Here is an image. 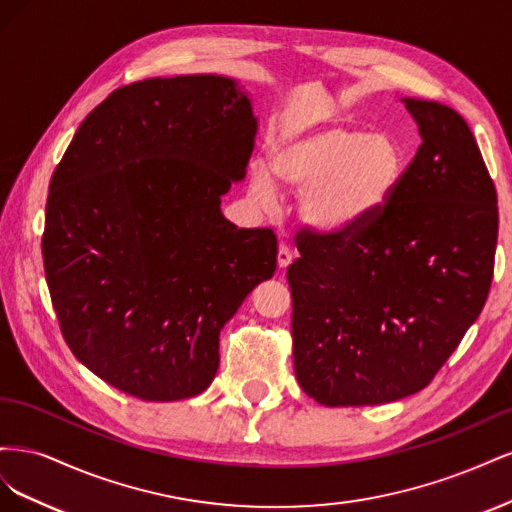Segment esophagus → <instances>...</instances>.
<instances>
[{"label":"esophagus","instance_id":"1","mask_svg":"<svg viewBox=\"0 0 512 512\" xmlns=\"http://www.w3.org/2000/svg\"><path fill=\"white\" fill-rule=\"evenodd\" d=\"M292 262V250L288 243H280V250H277V265H280L282 269H286Z\"/></svg>","mask_w":512,"mask_h":512}]
</instances>
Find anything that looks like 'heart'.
<instances>
[{"mask_svg": "<svg viewBox=\"0 0 512 512\" xmlns=\"http://www.w3.org/2000/svg\"><path fill=\"white\" fill-rule=\"evenodd\" d=\"M404 170L406 153L393 134L339 121L277 143L271 170L252 166L250 194L269 205L277 183L305 190L307 222L335 232L378 211L397 190Z\"/></svg>", "mask_w": 512, "mask_h": 512, "instance_id": "heart-1", "label": "heart"}]
</instances>
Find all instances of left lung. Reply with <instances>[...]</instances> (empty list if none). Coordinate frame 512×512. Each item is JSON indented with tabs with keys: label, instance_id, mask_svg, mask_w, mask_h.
Listing matches in <instances>:
<instances>
[{
	"label": "left lung",
	"instance_id": "obj_1",
	"mask_svg": "<svg viewBox=\"0 0 512 512\" xmlns=\"http://www.w3.org/2000/svg\"><path fill=\"white\" fill-rule=\"evenodd\" d=\"M423 143L363 222L303 230L288 267L292 359L324 406H376L433 380L478 318L493 280L498 194L451 106L404 98Z\"/></svg>",
	"mask_w": 512,
	"mask_h": 512
}]
</instances>
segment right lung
<instances>
[{
  "mask_svg": "<svg viewBox=\"0 0 512 512\" xmlns=\"http://www.w3.org/2000/svg\"><path fill=\"white\" fill-rule=\"evenodd\" d=\"M256 130L237 81L145 79L98 104L57 164L46 284L66 344L115 389L145 401L203 393L222 327L275 273V232L237 228L220 209Z\"/></svg>",
  "mask_w": 512,
  "mask_h": 512,
  "instance_id": "add662e5",
  "label": "right lung"
}]
</instances>
